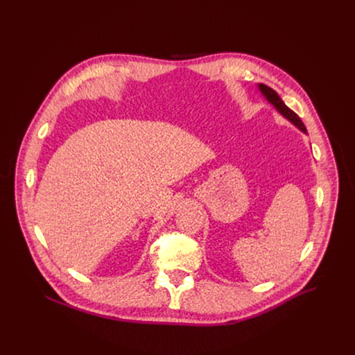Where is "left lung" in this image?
Wrapping results in <instances>:
<instances>
[{"mask_svg":"<svg viewBox=\"0 0 355 355\" xmlns=\"http://www.w3.org/2000/svg\"><path fill=\"white\" fill-rule=\"evenodd\" d=\"M259 89H260V92L263 94V96L268 101V103H270L285 119H288L292 125H295L300 132L306 133V128H305V125H303V122L300 121V118H299L292 110H289V108L284 104V101L279 98V95H278L272 88H270V87H267V85H264V84H259Z\"/></svg>","mask_w":355,"mask_h":355,"instance_id":"obj_1","label":"left lung"}]
</instances>
